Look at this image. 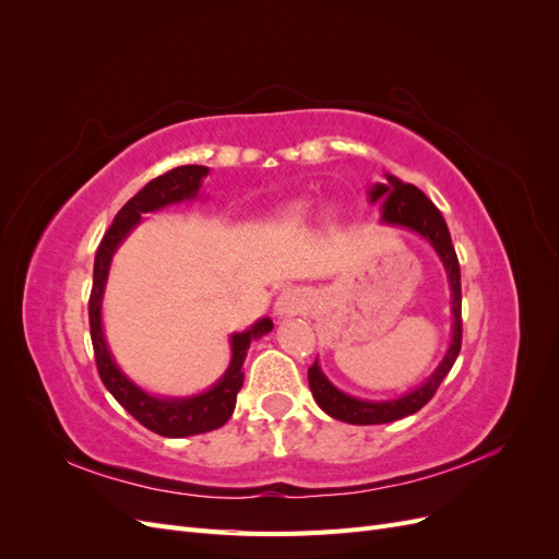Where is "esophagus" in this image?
Segmentation results:
<instances>
[{
	"label": "esophagus",
	"instance_id": "esophagus-1",
	"mask_svg": "<svg viewBox=\"0 0 559 559\" xmlns=\"http://www.w3.org/2000/svg\"><path fill=\"white\" fill-rule=\"evenodd\" d=\"M310 296L302 289H284L275 300V314L280 317H294L308 308Z\"/></svg>",
	"mask_w": 559,
	"mask_h": 559
}]
</instances>
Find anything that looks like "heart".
<instances>
[{"label": "heart", "mask_w": 559, "mask_h": 559, "mask_svg": "<svg viewBox=\"0 0 559 559\" xmlns=\"http://www.w3.org/2000/svg\"><path fill=\"white\" fill-rule=\"evenodd\" d=\"M308 210H310L308 202H294V205H289V207L284 210V216L289 218V222H294V224H300L302 218L308 216Z\"/></svg>", "instance_id": "1"}]
</instances>
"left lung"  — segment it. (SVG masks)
<instances>
[{"label": "left lung", "mask_w": 559, "mask_h": 559, "mask_svg": "<svg viewBox=\"0 0 559 559\" xmlns=\"http://www.w3.org/2000/svg\"><path fill=\"white\" fill-rule=\"evenodd\" d=\"M384 183H373L368 189V202H380L382 207V224L392 228H405L417 233L421 240H427L436 257L441 259L448 284H450V312H452V337L443 354L441 364L433 368V373L417 384L411 392H405L396 399H361L345 394L337 389L324 370L319 366V359L308 370L310 392L317 405L333 419L347 421V425H386L401 417L417 413L421 405L429 403L436 394L438 384L445 380L450 368L454 366L456 354L462 349V282H460V261L450 240V230L443 214L436 210L433 202L421 193L417 186L405 183L394 175H384Z\"/></svg>", "instance_id": "1"}]
</instances>
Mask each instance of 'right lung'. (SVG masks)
<instances>
[{"label":"right lung","mask_w":559,"mask_h":559,"mask_svg":"<svg viewBox=\"0 0 559 559\" xmlns=\"http://www.w3.org/2000/svg\"><path fill=\"white\" fill-rule=\"evenodd\" d=\"M207 175L210 167L205 165H181L163 177L151 179L144 189L138 195H132L121 207V212L114 216V224L109 226L103 242L97 247L93 265V292L88 302V317L99 378H103L111 396L121 403L140 425L165 438L207 433L224 427L235 411V399H238V392L245 382L242 364L247 359L249 345L273 331V319L261 317L253 321L249 329L240 333H230V364L226 368V373L210 389H205V392L191 396H163L146 392L144 386L128 378L126 370L118 366L114 352L109 349L103 326V300L116 249L121 247L128 235L144 222V214L158 212L170 205H181V202L200 200L202 179Z\"/></svg>","instance_id":"add662e5"}]
</instances>
